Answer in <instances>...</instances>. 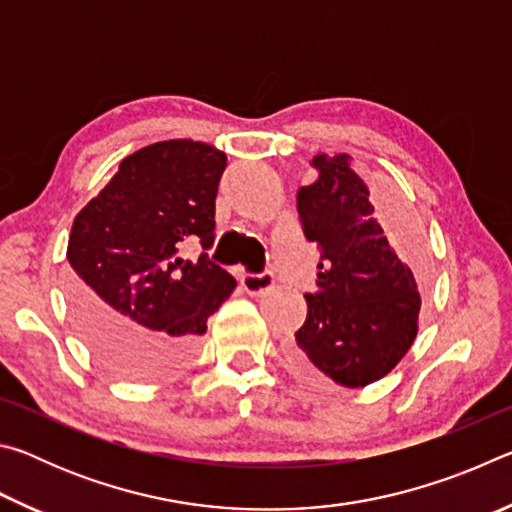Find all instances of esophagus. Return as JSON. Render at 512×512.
<instances>
[{
    "instance_id": "obj_1",
    "label": "esophagus",
    "mask_w": 512,
    "mask_h": 512,
    "mask_svg": "<svg viewBox=\"0 0 512 512\" xmlns=\"http://www.w3.org/2000/svg\"><path fill=\"white\" fill-rule=\"evenodd\" d=\"M273 284H275V277H273V273H268V271L241 277V287H244L250 293V296H264V293L273 289Z\"/></svg>"
}]
</instances>
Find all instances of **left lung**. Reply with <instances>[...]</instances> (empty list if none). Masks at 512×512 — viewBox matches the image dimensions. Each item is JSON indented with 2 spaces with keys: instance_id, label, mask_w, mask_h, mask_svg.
Here are the masks:
<instances>
[{
  "instance_id": "8db88e82",
  "label": "left lung",
  "mask_w": 512,
  "mask_h": 512,
  "mask_svg": "<svg viewBox=\"0 0 512 512\" xmlns=\"http://www.w3.org/2000/svg\"><path fill=\"white\" fill-rule=\"evenodd\" d=\"M316 183L300 187L298 214L320 253L318 291L291 359L305 375L345 388L386 377L418 334L422 282L388 244L370 189L348 155H316Z\"/></svg>"
}]
</instances>
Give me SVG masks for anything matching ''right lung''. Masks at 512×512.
I'll return each mask as SVG.
<instances>
[{
	"label": "right lung",
	"instance_id": "right-lung-1",
	"mask_svg": "<svg viewBox=\"0 0 512 512\" xmlns=\"http://www.w3.org/2000/svg\"><path fill=\"white\" fill-rule=\"evenodd\" d=\"M225 153L164 140L121 160L110 183L76 214L69 232V305L85 343L126 379H162L185 368L207 318L237 282L180 246L214 241V201Z\"/></svg>",
	"mask_w": 512,
	"mask_h": 512
}]
</instances>
